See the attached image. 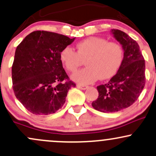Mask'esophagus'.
I'll return each mask as SVG.
<instances>
[{"label":"esophagus","instance_id":"esophagus-1","mask_svg":"<svg viewBox=\"0 0 156 156\" xmlns=\"http://www.w3.org/2000/svg\"><path fill=\"white\" fill-rule=\"evenodd\" d=\"M77 87L79 89H81V90H85L88 88V87L87 86H84V85H79V84L77 85Z\"/></svg>","mask_w":156,"mask_h":156}]
</instances>
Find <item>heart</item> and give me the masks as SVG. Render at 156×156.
Wrapping results in <instances>:
<instances>
[{"label":"heart","instance_id":"obj_1","mask_svg":"<svg viewBox=\"0 0 156 156\" xmlns=\"http://www.w3.org/2000/svg\"><path fill=\"white\" fill-rule=\"evenodd\" d=\"M86 58L84 69L72 75L80 84H88L100 78L107 80L118 73L124 61V50L120 44L99 37H90L76 44V52L70 47L60 52V60L68 71L75 72Z\"/></svg>","mask_w":156,"mask_h":156}]
</instances>
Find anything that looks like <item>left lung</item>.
<instances>
[{"label":"left lung","instance_id":"1","mask_svg":"<svg viewBox=\"0 0 156 156\" xmlns=\"http://www.w3.org/2000/svg\"><path fill=\"white\" fill-rule=\"evenodd\" d=\"M124 50V61L118 73L106 84L97 87L98 98L92 103L101 112L127 108L139 97L145 85V61L138 43L119 30L110 31Z\"/></svg>","mask_w":156,"mask_h":156}]
</instances>
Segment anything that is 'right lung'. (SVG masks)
<instances>
[{
  "mask_svg": "<svg viewBox=\"0 0 156 156\" xmlns=\"http://www.w3.org/2000/svg\"><path fill=\"white\" fill-rule=\"evenodd\" d=\"M47 31L31 32L16 48L12 67L13 90L18 101L35 115L55 113L75 87L60 60V52L75 41Z\"/></svg>",
  "mask_w": 156,
  "mask_h": 156,
  "instance_id": "add662e5",
  "label": "right lung"
}]
</instances>
